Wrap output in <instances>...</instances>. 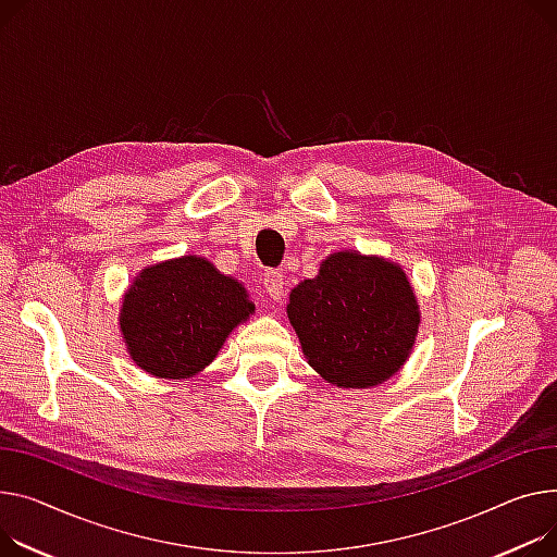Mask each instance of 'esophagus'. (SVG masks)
<instances>
[{
    "instance_id": "1",
    "label": "esophagus",
    "mask_w": 557,
    "mask_h": 557,
    "mask_svg": "<svg viewBox=\"0 0 557 557\" xmlns=\"http://www.w3.org/2000/svg\"><path fill=\"white\" fill-rule=\"evenodd\" d=\"M262 286L271 300H280L284 295V275L280 271H267L262 275Z\"/></svg>"
}]
</instances>
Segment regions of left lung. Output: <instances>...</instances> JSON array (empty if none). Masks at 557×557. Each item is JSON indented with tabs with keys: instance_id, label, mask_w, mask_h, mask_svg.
Listing matches in <instances>:
<instances>
[{
	"instance_id": "obj_1",
	"label": "left lung",
	"mask_w": 557,
	"mask_h": 557,
	"mask_svg": "<svg viewBox=\"0 0 557 557\" xmlns=\"http://www.w3.org/2000/svg\"><path fill=\"white\" fill-rule=\"evenodd\" d=\"M288 318L309 364L338 387H372L396 374L419 331L405 273L379 257L336 252L290 290Z\"/></svg>"
}]
</instances>
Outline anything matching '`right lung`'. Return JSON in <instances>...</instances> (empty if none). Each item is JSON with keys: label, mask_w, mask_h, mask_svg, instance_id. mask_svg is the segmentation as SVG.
<instances>
[{"label": "right lung", "mask_w": 557, "mask_h": 557, "mask_svg": "<svg viewBox=\"0 0 557 557\" xmlns=\"http://www.w3.org/2000/svg\"><path fill=\"white\" fill-rule=\"evenodd\" d=\"M252 309L239 282L190 255L136 277L125 295L121 331L132 360L145 372L185 379L212 362Z\"/></svg>", "instance_id": "add662e5"}]
</instances>
